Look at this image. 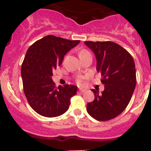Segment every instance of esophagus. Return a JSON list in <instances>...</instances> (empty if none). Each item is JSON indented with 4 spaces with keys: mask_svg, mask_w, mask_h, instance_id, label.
Instances as JSON below:
<instances>
[{
    "mask_svg": "<svg viewBox=\"0 0 151 151\" xmlns=\"http://www.w3.org/2000/svg\"><path fill=\"white\" fill-rule=\"evenodd\" d=\"M85 91V90L82 89V88H80V89H79V92H80V93H84Z\"/></svg>",
    "mask_w": 151,
    "mask_h": 151,
    "instance_id": "1",
    "label": "esophagus"
}]
</instances>
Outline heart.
<instances>
[{
	"instance_id": "obj_1",
	"label": "heart",
	"mask_w": 151,
	"mask_h": 151,
	"mask_svg": "<svg viewBox=\"0 0 151 151\" xmlns=\"http://www.w3.org/2000/svg\"><path fill=\"white\" fill-rule=\"evenodd\" d=\"M87 52H87L86 50H82V51H80V55L84 54V53H87ZM83 77H79V78L77 79V83H79V84H81V83H83Z\"/></svg>"
}]
</instances>
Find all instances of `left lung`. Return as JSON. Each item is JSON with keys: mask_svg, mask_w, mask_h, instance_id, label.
<instances>
[{"mask_svg": "<svg viewBox=\"0 0 151 151\" xmlns=\"http://www.w3.org/2000/svg\"><path fill=\"white\" fill-rule=\"evenodd\" d=\"M94 52L96 70L101 74L104 91L93 89L95 99L87 104L88 114L100 121L119 115L129 104L135 86L136 69L130 53L112 42H85Z\"/></svg>", "mask_w": 151, "mask_h": 151, "instance_id": "left-lung-1", "label": "left lung"}]
</instances>
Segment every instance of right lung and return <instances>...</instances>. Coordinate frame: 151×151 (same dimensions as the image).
Listing matches in <instances>:
<instances>
[{
	"label": "right lung",
	"instance_id": "obj_1",
	"mask_svg": "<svg viewBox=\"0 0 151 151\" xmlns=\"http://www.w3.org/2000/svg\"><path fill=\"white\" fill-rule=\"evenodd\" d=\"M80 40L71 41L49 35L28 48L21 68L25 95L32 109L42 116L54 118L68 110L77 87H55L52 71L63 62L64 55Z\"/></svg>",
	"mask_w": 151,
	"mask_h": 151
}]
</instances>
